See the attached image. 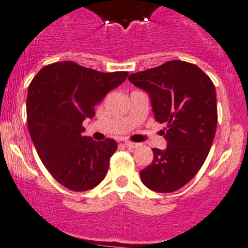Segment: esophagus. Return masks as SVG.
Here are the masks:
<instances>
[{
	"instance_id": "1",
	"label": "esophagus",
	"mask_w": 248,
	"mask_h": 248,
	"mask_svg": "<svg viewBox=\"0 0 248 248\" xmlns=\"http://www.w3.org/2000/svg\"><path fill=\"white\" fill-rule=\"evenodd\" d=\"M124 145L126 146V147H128V148H132V149H134V148H138V147H139V143H135V142H130V141H124Z\"/></svg>"
}]
</instances>
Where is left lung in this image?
I'll use <instances>...</instances> for the list:
<instances>
[{"instance_id":"8db88e82","label":"left lung","mask_w":248,"mask_h":248,"mask_svg":"<svg viewBox=\"0 0 248 248\" xmlns=\"http://www.w3.org/2000/svg\"><path fill=\"white\" fill-rule=\"evenodd\" d=\"M149 94L154 118L167 127L164 151L153 148V162L140 172L149 189L170 193L180 189L199 172L209 153L217 124L214 84L199 67L168 61L128 76Z\"/></svg>"}]
</instances>
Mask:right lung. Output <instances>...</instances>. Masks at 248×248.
Listing matches in <instances>:
<instances>
[{"instance_id": "right-lung-1", "label": "right lung", "mask_w": 248, "mask_h": 248, "mask_svg": "<svg viewBox=\"0 0 248 248\" xmlns=\"http://www.w3.org/2000/svg\"><path fill=\"white\" fill-rule=\"evenodd\" d=\"M127 72L102 73L72 61L43 67L27 95V121L41 161L62 186L75 192L105 179L118 145L113 139L82 137V122L95 106L127 78Z\"/></svg>"}]
</instances>
